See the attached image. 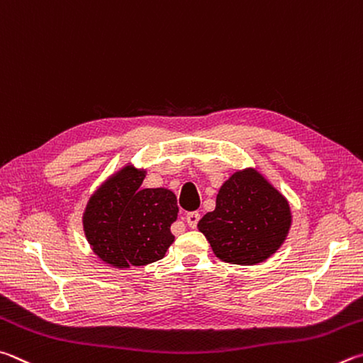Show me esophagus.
<instances>
[{
    "label": "esophagus",
    "mask_w": 363,
    "mask_h": 363,
    "mask_svg": "<svg viewBox=\"0 0 363 363\" xmlns=\"http://www.w3.org/2000/svg\"><path fill=\"white\" fill-rule=\"evenodd\" d=\"M185 220H186V223H188L189 228H196L199 223V220H201V215L198 212H189V213H186Z\"/></svg>",
    "instance_id": "esophagus-1"
}]
</instances>
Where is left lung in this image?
<instances>
[{"mask_svg": "<svg viewBox=\"0 0 363 363\" xmlns=\"http://www.w3.org/2000/svg\"><path fill=\"white\" fill-rule=\"evenodd\" d=\"M291 225L287 199L255 169L223 183L217 207L198 223L215 255L233 264H258L284 244Z\"/></svg>", "mask_w": 363, "mask_h": 363, "instance_id": "1", "label": "left lung"}]
</instances>
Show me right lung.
Here are the masks:
<instances>
[{
  "label": "right lung",
  "mask_w": 363,
  "mask_h": 363,
  "mask_svg": "<svg viewBox=\"0 0 363 363\" xmlns=\"http://www.w3.org/2000/svg\"><path fill=\"white\" fill-rule=\"evenodd\" d=\"M146 170L125 165L95 191L82 215L92 250L114 268L155 263L174 242L177 198L165 188H142Z\"/></svg>",
  "instance_id": "right-lung-1"
}]
</instances>
